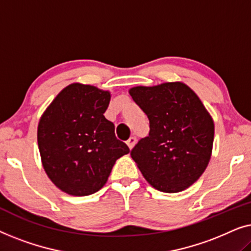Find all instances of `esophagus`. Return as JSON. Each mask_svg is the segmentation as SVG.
<instances>
[{
	"instance_id": "1",
	"label": "esophagus",
	"mask_w": 251,
	"mask_h": 251,
	"mask_svg": "<svg viewBox=\"0 0 251 251\" xmlns=\"http://www.w3.org/2000/svg\"><path fill=\"white\" fill-rule=\"evenodd\" d=\"M137 143V138L136 137H130V138L126 140V145L129 146L130 150H132V147L135 146V144Z\"/></svg>"
}]
</instances>
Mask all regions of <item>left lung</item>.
Instances as JSON below:
<instances>
[{"instance_id": "left-lung-1", "label": "left lung", "mask_w": 251, "mask_h": 251, "mask_svg": "<svg viewBox=\"0 0 251 251\" xmlns=\"http://www.w3.org/2000/svg\"><path fill=\"white\" fill-rule=\"evenodd\" d=\"M133 101L150 120L149 136L131 157L154 188L177 193L204 173L211 157L215 126L200 98L183 82L131 88Z\"/></svg>"}]
</instances>
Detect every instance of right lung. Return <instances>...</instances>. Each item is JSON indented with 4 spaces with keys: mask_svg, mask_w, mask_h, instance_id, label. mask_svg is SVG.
I'll return each instance as SVG.
<instances>
[{
    "mask_svg": "<svg viewBox=\"0 0 251 251\" xmlns=\"http://www.w3.org/2000/svg\"><path fill=\"white\" fill-rule=\"evenodd\" d=\"M109 100V91L72 83L41 116L37 144L44 171L65 193H96L106 184L115 161L130 152L104 116Z\"/></svg>",
    "mask_w": 251,
    "mask_h": 251,
    "instance_id": "add662e5",
    "label": "right lung"
}]
</instances>
